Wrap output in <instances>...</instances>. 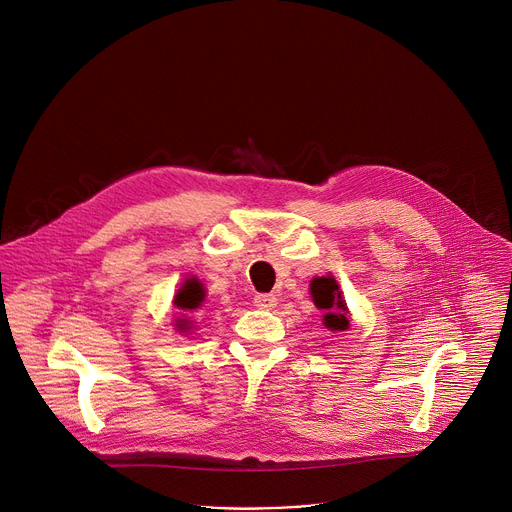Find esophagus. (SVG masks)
I'll return each instance as SVG.
<instances>
[{
	"label": "esophagus",
	"instance_id": "obj_1",
	"mask_svg": "<svg viewBox=\"0 0 512 512\" xmlns=\"http://www.w3.org/2000/svg\"><path fill=\"white\" fill-rule=\"evenodd\" d=\"M253 302H255V306H257L259 310H271V308L277 306V298H275L273 294H257V296L253 298Z\"/></svg>",
	"mask_w": 512,
	"mask_h": 512
}]
</instances>
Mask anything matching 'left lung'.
I'll use <instances>...</instances> for the list:
<instances>
[{
	"label": "left lung",
	"mask_w": 512,
	"mask_h": 512,
	"mask_svg": "<svg viewBox=\"0 0 512 512\" xmlns=\"http://www.w3.org/2000/svg\"><path fill=\"white\" fill-rule=\"evenodd\" d=\"M312 298L318 308L326 310L324 326L330 330H346L348 328V310L340 296L338 283L332 277H316L310 283Z\"/></svg>",
	"instance_id": "obj_1"
}]
</instances>
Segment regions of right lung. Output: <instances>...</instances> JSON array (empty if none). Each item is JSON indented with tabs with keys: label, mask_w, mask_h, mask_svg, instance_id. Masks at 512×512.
Wrapping results in <instances>:
<instances>
[{
	"label": "right lung",
	"mask_w": 512,
	"mask_h": 512,
	"mask_svg": "<svg viewBox=\"0 0 512 512\" xmlns=\"http://www.w3.org/2000/svg\"><path fill=\"white\" fill-rule=\"evenodd\" d=\"M202 300H204L202 283H200L198 279H188V281L182 285V289L176 294L174 304H176L178 308L186 310V312H192V310H196V308L202 304ZM184 322H186V320H182V322L178 324L182 330H186V324H184Z\"/></svg>",
	"instance_id": "add662e5"
}]
</instances>
